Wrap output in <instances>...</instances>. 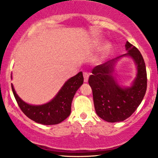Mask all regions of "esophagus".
Segmentation results:
<instances>
[{"label": "esophagus", "instance_id": "34e87169", "mask_svg": "<svg viewBox=\"0 0 158 158\" xmlns=\"http://www.w3.org/2000/svg\"><path fill=\"white\" fill-rule=\"evenodd\" d=\"M83 77H84V81L85 82H87V81H88L89 74L87 73V72H84V73H83Z\"/></svg>", "mask_w": 158, "mask_h": 158}]
</instances>
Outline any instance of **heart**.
<instances>
[{
    "instance_id": "b5f03b06",
    "label": "heart",
    "mask_w": 158,
    "mask_h": 158,
    "mask_svg": "<svg viewBox=\"0 0 158 158\" xmlns=\"http://www.w3.org/2000/svg\"><path fill=\"white\" fill-rule=\"evenodd\" d=\"M109 48H110L109 45H108V46H107V49H109Z\"/></svg>"
}]
</instances>
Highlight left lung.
Here are the masks:
<instances>
[{"label":"left lung","mask_w":158,"mask_h":158,"mask_svg":"<svg viewBox=\"0 0 158 158\" xmlns=\"http://www.w3.org/2000/svg\"><path fill=\"white\" fill-rule=\"evenodd\" d=\"M126 50V53L96 66L88 79L96 112L100 118L109 123L121 122L131 117L142 102L147 88V74L143 56L128 41ZM123 56L131 57L138 68L135 79L128 88L119 86L113 77L115 61Z\"/></svg>","instance_id":"1"}]
</instances>
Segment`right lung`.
<instances>
[{
  "mask_svg": "<svg viewBox=\"0 0 158 158\" xmlns=\"http://www.w3.org/2000/svg\"><path fill=\"white\" fill-rule=\"evenodd\" d=\"M83 81L82 73L79 72L64 83L50 102L41 106H32L23 102L16 94L12 84V90L18 105L27 117L40 124L56 125L69 117L72 100L76 92L83 84Z\"/></svg>",
  "mask_w": 158,
  "mask_h": 158,
  "instance_id": "right-lung-1",
  "label": "right lung"
}]
</instances>
